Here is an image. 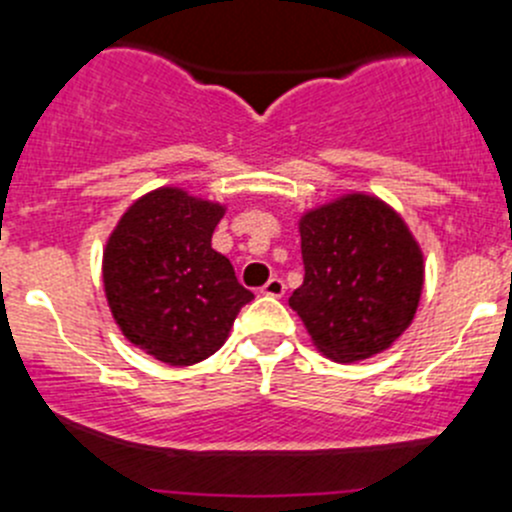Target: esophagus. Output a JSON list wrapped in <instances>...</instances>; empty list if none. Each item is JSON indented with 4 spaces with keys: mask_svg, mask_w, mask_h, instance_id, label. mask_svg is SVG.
<instances>
[{
    "mask_svg": "<svg viewBox=\"0 0 512 512\" xmlns=\"http://www.w3.org/2000/svg\"><path fill=\"white\" fill-rule=\"evenodd\" d=\"M262 295L282 297V295H285V282H282L280 277H270V280L265 282V287H262Z\"/></svg>",
    "mask_w": 512,
    "mask_h": 512,
    "instance_id": "obj_1",
    "label": "esophagus"
}]
</instances>
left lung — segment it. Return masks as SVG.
Here are the masks:
<instances>
[{
	"label": "left lung",
	"mask_w": 512,
	"mask_h": 512,
	"mask_svg": "<svg viewBox=\"0 0 512 512\" xmlns=\"http://www.w3.org/2000/svg\"><path fill=\"white\" fill-rule=\"evenodd\" d=\"M305 280L290 307L335 362L388 350L413 322L423 295L420 245L403 217L362 192L300 217Z\"/></svg>",
	"instance_id": "obj_1"
}]
</instances>
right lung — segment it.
<instances>
[{
    "instance_id": "obj_1",
    "label": "right lung",
    "mask_w": 512,
    "mask_h": 512,
    "mask_svg": "<svg viewBox=\"0 0 512 512\" xmlns=\"http://www.w3.org/2000/svg\"><path fill=\"white\" fill-rule=\"evenodd\" d=\"M220 202L160 187L127 207L109 235L102 280L122 335L167 365L215 355L252 292L212 250Z\"/></svg>"
}]
</instances>
